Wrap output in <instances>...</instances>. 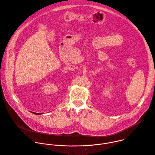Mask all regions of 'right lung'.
Listing matches in <instances>:
<instances>
[{
    "instance_id": "obj_1",
    "label": "right lung",
    "mask_w": 155,
    "mask_h": 155,
    "mask_svg": "<svg viewBox=\"0 0 155 155\" xmlns=\"http://www.w3.org/2000/svg\"><path fill=\"white\" fill-rule=\"evenodd\" d=\"M33 113V112H32ZM34 114H35V115H39V114H38V113H35V112H34Z\"/></svg>"
}]
</instances>
